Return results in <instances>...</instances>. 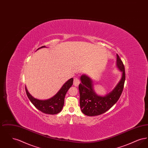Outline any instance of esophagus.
I'll return each mask as SVG.
<instances>
[{
  "mask_svg": "<svg viewBox=\"0 0 148 148\" xmlns=\"http://www.w3.org/2000/svg\"><path fill=\"white\" fill-rule=\"evenodd\" d=\"M80 83V80L79 79V78L77 77H75L74 79V82H73V84L75 86H77Z\"/></svg>",
  "mask_w": 148,
  "mask_h": 148,
  "instance_id": "34e87169",
  "label": "esophagus"
}]
</instances>
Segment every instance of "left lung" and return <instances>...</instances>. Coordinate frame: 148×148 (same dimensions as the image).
Here are the masks:
<instances>
[{"label": "left lung", "mask_w": 148, "mask_h": 148, "mask_svg": "<svg viewBox=\"0 0 148 148\" xmlns=\"http://www.w3.org/2000/svg\"><path fill=\"white\" fill-rule=\"evenodd\" d=\"M116 65L122 71V77L113 91L106 96L101 97L96 94L90 77L85 75L80 77L81 83L79 85L80 106L82 112L85 115L96 116L102 114L110 109L119 100L124 88L125 72L124 65L118 54H116Z\"/></svg>", "instance_id": "8db88e82"}]
</instances>
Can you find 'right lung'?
<instances>
[{
    "mask_svg": "<svg viewBox=\"0 0 148 148\" xmlns=\"http://www.w3.org/2000/svg\"><path fill=\"white\" fill-rule=\"evenodd\" d=\"M44 47H45L42 46L37 50ZM73 83V79L71 78L63 85L59 91L53 97L45 100H41L34 98L29 93L26 88L25 91L29 99L30 100L32 103L35 106V108H36L42 113L54 115L60 113L62 111L64 104L65 96L69 89L72 86Z\"/></svg>",
    "mask_w": 148,
    "mask_h": 148,
    "instance_id": "add662e5",
    "label": "right lung"
}]
</instances>
